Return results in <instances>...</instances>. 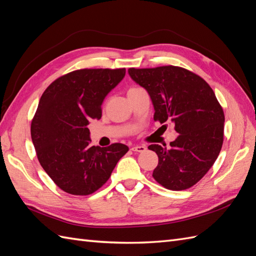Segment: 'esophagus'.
Segmentation results:
<instances>
[{
    "instance_id": "1",
    "label": "esophagus",
    "mask_w": 256,
    "mask_h": 256,
    "mask_svg": "<svg viewBox=\"0 0 256 256\" xmlns=\"http://www.w3.org/2000/svg\"><path fill=\"white\" fill-rule=\"evenodd\" d=\"M133 152H144L146 150V147L142 146V145H138V146H133L132 148H130Z\"/></svg>"
}]
</instances>
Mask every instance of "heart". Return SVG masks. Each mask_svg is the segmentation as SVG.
Masks as SVG:
<instances>
[{"label": "heart", "instance_id": "obj_1", "mask_svg": "<svg viewBox=\"0 0 256 256\" xmlns=\"http://www.w3.org/2000/svg\"><path fill=\"white\" fill-rule=\"evenodd\" d=\"M138 89H140L138 87H130V89H128V92H134V90H138Z\"/></svg>", "mask_w": 256, "mask_h": 256}]
</instances>
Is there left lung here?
Returning a JSON list of instances; mask_svg holds the SVG:
<instances>
[{
  "mask_svg": "<svg viewBox=\"0 0 256 256\" xmlns=\"http://www.w3.org/2000/svg\"><path fill=\"white\" fill-rule=\"evenodd\" d=\"M128 74L150 94L154 120L172 121L179 133L170 148L148 146L159 159L154 179L172 191L190 188L212 168L224 142V114L215 92L200 76L174 65L130 68Z\"/></svg>",
  "mask_w": 256,
  "mask_h": 256,
  "instance_id": "obj_1",
  "label": "left lung"
}]
</instances>
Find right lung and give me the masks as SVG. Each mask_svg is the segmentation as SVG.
I'll use <instances>...</instances> for the list:
<instances>
[{
	"mask_svg": "<svg viewBox=\"0 0 256 256\" xmlns=\"http://www.w3.org/2000/svg\"><path fill=\"white\" fill-rule=\"evenodd\" d=\"M126 68H82L48 86L32 118L30 132L41 167L72 195L96 192L128 150L121 142L90 146L87 126L101 118V104L120 82Z\"/></svg>",
	"mask_w": 256,
	"mask_h": 256,
	"instance_id": "1",
	"label": "right lung"
}]
</instances>
